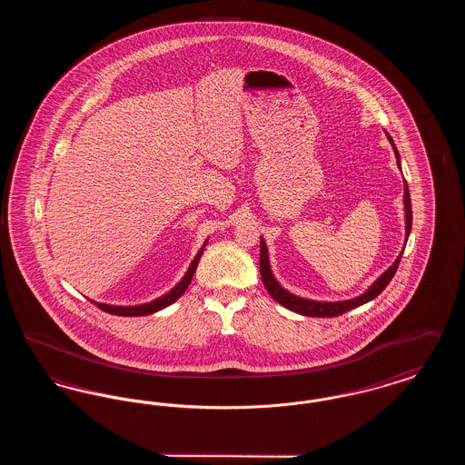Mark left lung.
<instances>
[{
	"mask_svg": "<svg viewBox=\"0 0 465 465\" xmlns=\"http://www.w3.org/2000/svg\"><path fill=\"white\" fill-rule=\"evenodd\" d=\"M389 141L392 143V148L396 152V158H398L399 169H401V162H399L398 148L394 146V141L392 137L389 135ZM404 211H406V241L410 237V232H411V222H413V214H411V199H410V190H408V184L404 183ZM401 256L402 252L399 254L398 260L394 262V265L391 266L389 270H385L378 279H376L375 284L371 288L368 289L364 294L352 298V300H345V302H312V300H305V298H300L296 294H291L289 291L284 288H281V284L275 281L272 270H270V262H268V249H266L265 241L262 239V249H260V273H262V279H263V284H265L266 291L270 292V296L281 303L282 307L292 310L296 313H302V315H307V317H336V315H341L349 310L357 309L371 300H375L376 296L387 288V284L392 281L394 273L398 272L399 262H401Z\"/></svg>",
	"mask_w": 465,
	"mask_h": 465,
	"instance_id": "obj_1",
	"label": "left lung"
}]
</instances>
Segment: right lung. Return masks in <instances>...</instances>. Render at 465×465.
<instances>
[{
    "label": "right lung",
    "instance_id": "add662e5",
    "mask_svg": "<svg viewBox=\"0 0 465 465\" xmlns=\"http://www.w3.org/2000/svg\"><path fill=\"white\" fill-rule=\"evenodd\" d=\"M205 243H207V241H205ZM205 243L202 245V249L197 252V256L193 258L192 265L188 268L186 275L181 279V282L177 284L176 288L171 289L167 294H163V296L156 298L155 302H152V303H144V305H134V307H114V305H106V303H95V305H97L99 309L108 312V313H113V315H124V317L150 315V313H155L158 310L165 309V307L173 305V303L176 302L177 298H179V296L186 291V288L190 286V282H192V279H193V273H195L197 265H199L200 256H202V252H203Z\"/></svg>",
    "mask_w": 465,
    "mask_h": 465
}]
</instances>
